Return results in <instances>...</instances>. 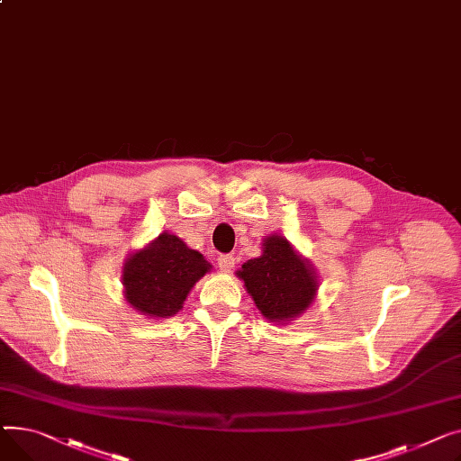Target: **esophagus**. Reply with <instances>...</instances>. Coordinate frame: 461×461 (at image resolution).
Returning a JSON list of instances; mask_svg holds the SVG:
<instances>
[{"label":"esophagus","instance_id":"obj_1","mask_svg":"<svg viewBox=\"0 0 461 461\" xmlns=\"http://www.w3.org/2000/svg\"><path fill=\"white\" fill-rule=\"evenodd\" d=\"M218 266H220L221 272H225V274L232 272V267H234V257H232V255H221V257L218 258Z\"/></svg>","mask_w":461,"mask_h":461}]
</instances>
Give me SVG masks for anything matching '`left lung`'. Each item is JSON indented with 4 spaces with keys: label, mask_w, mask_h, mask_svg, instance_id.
Here are the masks:
<instances>
[{
    "label": "left lung",
    "mask_w": 461,
    "mask_h": 461,
    "mask_svg": "<svg viewBox=\"0 0 461 461\" xmlns=\"http://www.w3.org/2000/svg\"><path fill=\"white\" fill-rule=\"evenodd\" d=\"M236 276L260 314L277 326L300 318L314 303L320 286L314 266L276 232L262 240V255L243 262Z\"/></svg>",
    "instance_id": "1"
}]
</instances>
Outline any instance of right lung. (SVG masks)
<instances>
[{
	"instance_id": "obj_1",
	"label": "right lung",
	"mask_w": 461,
	"mask_h": 461,
	"mask_svg": "<svg viewBox=\"0 0 461 461\" xmlns=\"http://www.w3.org/2000/svg\"><path fill=\"white\" fill-rule=\"evenodd\" d=\"M212 264L171 234L161 232L145 248L131 251L122 264V295L140 314L161 320L182 311L192 288Z\"/></svg>"
}]
</instances>
